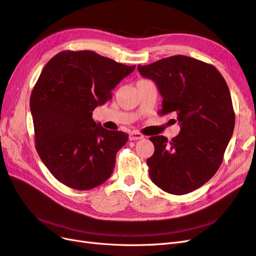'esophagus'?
<instances>
[{
	"mask_svg": "<svg viewBox=\"0 0 256 256\" xmlns=\"http://www.w3.org/2000/svg\"><path fill=\"white\" fill-rule=\"evenodd\" d=\"M144 136L140 132H136V131H134V132L129 134V140L130 141H138V140H141V138H143Z\"/></svg>",
	"mask_w": 256,
	"mask_h": 256,
	"instance_id": "esophagus-1",
	"label": "esophagus"
}]
</instances>
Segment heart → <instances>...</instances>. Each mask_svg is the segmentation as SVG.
<instances>
[{
	"label": "heart",
	"mask_w": 256,
	"mask_h": 256,
	"mask_svg": "<svg viewBox=\"0 0 256 256\" xmlns=\"http://www.w3.org/2000/svg\"><path fill=\"white\" fill-rule=\"evenodd\" d=\"M140 81H141V80H140Z\"/></svg>",
	"instance_id": "obj_1"
}]
</instances>
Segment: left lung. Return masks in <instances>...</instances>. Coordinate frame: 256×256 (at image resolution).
<instances>
[{
	"label": "left lung",
	"mask_w": 256,
	"mask_h": 256,
	"mask_svg": "<svg viewBox=\"0 0 256 256\" xmlns=\"http://www.w3.org/2000/svg\"><path fill=\"white\" fill-rule=\"evenodd\" d=\"M138 72L156 82L162 100L160 115L174 113L180 132L168 141L150 138L154 154L147 159L152 182L175 196L200 188L218 171L235 127L228 84L214 65L173 56Z\"/></svg>",
	"instance_id": "left-lung-1"
}]
</instances>
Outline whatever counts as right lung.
I'll return each instance as SVG.
<instances>
[{
    "instance_id": "right-lung-1",
    "label": "right lung",
    "mask_w": 256,
    "mask_h": 256,
    "mask_svg": "<svg viewBox=\"0 0 256 256\" xmlns=\"http://www.w3.org/2000/svg\"><path fill=\"white\" fill-rule=\"evenodd\" d=\"M134 68L90 50L62 51L44 67L30 99L35 147L67 187L90 190L113 173L128 134L104 129L92 111L112 99V90Z\"/></svg>"
}]
</instances>
